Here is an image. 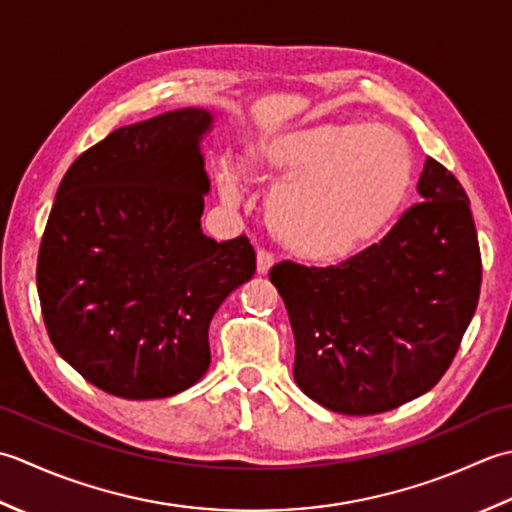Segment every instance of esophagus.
Segmentation results:
<instances>
[{"label": "esophagus", "mask_w": 512, "mask_h": 512, "mask_svg": "<svg viewBox=\"0 0 512 512\" xmlns=\"http://www.w3.org/2000/svg\"><path fill=\"white\" fill-rule=\"evenodd\" d=\"M271 267H274V256L260 249V252L256 254V271H258L260 276H267L269 271H271Z\"/></svg>", "instance_id": "1"}]
</instances>
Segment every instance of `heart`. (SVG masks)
<instances>
[{"label":"heart","mask_w":512,"mask_h":512,"mask_svg":"<svg viewBox=\"0 0 512 512\" xmlns=\"http://www.w3.org/2000/svg\"><path fill=\"white\" fill-rule=\"evenodd\" d=\"M245 172L269 179L267 223L287 252L329 265L369 245L400 212L413 156L398 132L373 123H314L267 132L247 145ZM225 203L241 198V174L218 165Z\"/></svg>","instance_id":"1"}]
</instances>
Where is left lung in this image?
Listing matches in <instances>:
<instances>
[{
	"mask_svg": "<svg viewBox=\"0 0 512 512\" xmlns=\"http://www.w3.org/2000/svg\"><path fill=\"white\" fill-rule=\"evenodd\" d=\"M417 194L378 245L338 267L269 271L294 331V380L329 411L373 415L420 398L471 325L482 285L471 201L431 156Z\"/></svg>",
	"mask_w": 512,
	"mask_h": 512,
	"instance_id": "left-lung-1",
	"label": "left lung"
}]
</instances>
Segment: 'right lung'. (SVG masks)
I'll list each match as a JSON object with an SVG mask.
<instances>
[{"label": "right lung", "mask_w": 512, "mask_h": 512, "mask_svg": "<svg viewBox=\"0 0 512 512\" xmlns=\"http://www.w3.org/2000/svg\"><path fill=\"white\" fill-rule=\"evenodd\" d=\"M214 114L181 108L110 132L70 165L37 258L48 336L72 369L125 400L190 389L210 322L256 271L245 236L201 229Z\"/></svg>", "instance_id": "add662e5"}]
</instances>
